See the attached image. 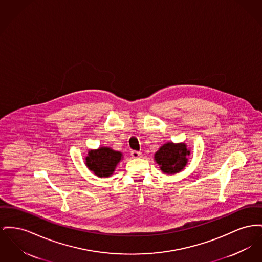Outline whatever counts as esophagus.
I'll return each instance as SVG.
<instances>
[{"label": "esophagus", "instance_id": "obj_1", "mask_svg": "<svg viewBox=\"0 0 262 262\" xmlns=\"http://www.w3.org/2000/svg\"><path fill=\"white\" fill-rule=\"evenodd\" d=\"M130 155H132V157H134V158H139V157L142 156L141 152H140V151H137V150H133V151L130 152Z\"/></svg>", "mask_w": 262, "mask_h": 262}]
</instances>
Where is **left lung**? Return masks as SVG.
I'll return each instance as SVG.
<instances>
[{"label": "left lung", "instance_id": "1", "mask_svg": "<svg viewBox=\"0 0 262 262\" xmlns=\"http://www.w3.org/2000/svg\"><path fill=\"white\" fill-rule=\"evenodd\" d=\"M189 154L190 151L185 143L175 144L168 142L159 148L154 158L164 173L174 174L184 168Z\"/></svg>", "mask_w": 262, "mask_h": 262}]
</instances>
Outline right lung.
I'll return each mask as SVG.
<instances>
[{"label": "right lung", "instance_id": "add662e5", "mask_svg": "<svg viewBox=\"0 0 262 262\" xmlns=\"http://www.w3.org/2000/svg\"><path fill=\"white\" fill-rule=\"evenodd\" d=\"M122 154L108 147H100L97 150H90L86 157V165L99 177H108L115 171L120 162Z\"/></svg>", "mask_w": 262, "mask_h": 262}]
</instances>
